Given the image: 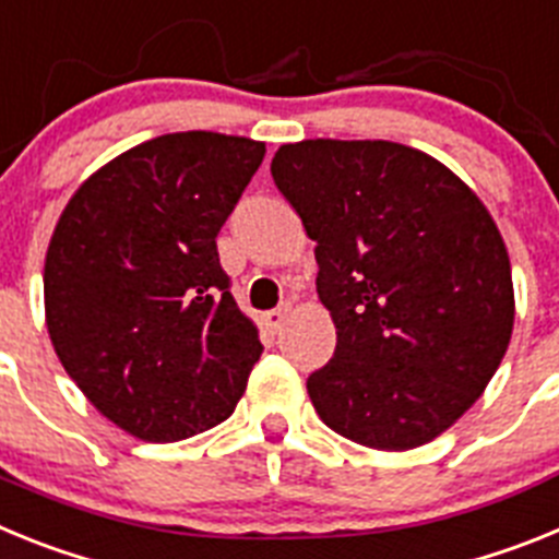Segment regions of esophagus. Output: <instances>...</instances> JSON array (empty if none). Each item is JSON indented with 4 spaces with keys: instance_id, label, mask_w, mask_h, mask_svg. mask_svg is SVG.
Wrapping results in <instances>:
<instances>
[{
    "instance_id": "1",
    "label": "esophagus",
    "mask_w": 559,
    "mask_h": 559,
    "mask_svg": "<svg viewBox=\"0 0 559 559\" xmlns=\"http://www.w3.org/2000/svg\"><path fill=\"white\" fill-rule=\"evenodd\" d=\"M290 316V305H280V308L269 310V313H263V328L269 330V333H280V330L285 328V322H288Z\"/></svg>"
}]
</instances>
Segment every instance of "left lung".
I'll return each instance as SVG.
<instances>
[{
    "label": "left lung",
    "mask_w": 559,
    "mask_h": 559,
    "mask_svg": "<svg viewBox=\"0 0 559 559\" xmlns=\"http://www.w3.org/2000/svg\"><path fill=\"white\" fill-rule=\"evenodd\" d=\"M271 176L316 240L335 353L308 378L328 428L412 451L481 397L510 347L512 265L476 192L386 140L283 145Z\"/></svg>",
    "instance_id": "1"
}]
</instances>
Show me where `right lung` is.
<instances>
[{
  "mask_svg": "<svg viewBox=\"0 0 559 559\" xmlns=\"http://www.w3.org/2000/svg\"><path fill=\"white\" fill-rule=\"evenodd\" d=\"M265 142L215 131L147 140L63 206L44 260L49 341L114 426L179 442L235 412L263 344L221 269V226Z\"/></svg>",
  "mask_w": 559,
  "mask_h": 559,
  "instance_id": "1",
  "label": "right lung"
}]
</instances>
